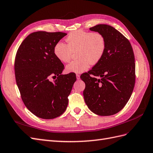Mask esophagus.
I'll list each match as a JSON object with an SVG mask.
<instances>
[{
	"label": "esophagus",
	"mask_w": 153,
	"mask_h": 153,
	"mask_svg": "<svg viewBox=\"0 0 153 153\" xmlns=\"http://www.w3.org/2000/svg\"><path fill=\"white\" fill-rule=\"evenodd\" d=\"M76 77H77V79L79 80L80 79V75H79V74H76Z\"/></svg>",
	"instance_id": "obj_1"
}]
</instances>
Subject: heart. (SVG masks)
<instances>
[{"instance_id": "b5f03b06", "label": "heart", "mask_w": 153, "mask_h": 153, "mask_svg": "<svg viewBox=\"0 0 153 153\" xmlns=\"http://www.w3.org/2000/svg\"><path fill=\"white\" fill-rule=\"evenodd\" d=\"M67 45L61 41L54 46L55 56L60 61L68 62L73 52H77L78 59L66 66L68 72L79 74L87 70L91 64L96 65L103 58L106 50V39L100 32H91L83 30L74 31L66 39Z\"/></svg>"}]
</instances>
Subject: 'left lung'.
I'll use <instances>...</instances> for the list:
<instances>
[{
	"mask_svg": "<svg viewBox=\"0 0 153 153\" xmlns=\"http://www.w3.org/2000/svg\"><path fill=\"white\" fill-rule=\"evenodd\" d=\"M90 30L103 34L107 46L101 60L80 77L85 83V101L96 114L114 115L125 106L134 87V52L128 39L112 26L97 25Z\"/></svg>",
	"mask_w": 153,
	"mask_h": 153,
	"instance_id": "8db88e82",
	"label": "left lung"
}]
</instances>
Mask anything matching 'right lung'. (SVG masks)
<instances>
[{
  "label": "right lung",
  "mask_w": 153,
  "mask_h": 153,
  "mask_svg": "<svg viewBox=\"0 0 153 153\" xmlns=\"http://www.w3.org/2000/svg\"><path fill=\"white\" fill-rule=\"evenodd\" d=\"M66 35L42 31L30 33L15 56V75L22 100L40 118L53 119L63 114L76 81L75 73L61 74L64 65L53 52L55 45ZM51 77L55 80L51 82Z\"/></svg>",
  "instance_id": "add662e5"
}]
</instances>
